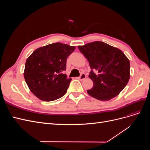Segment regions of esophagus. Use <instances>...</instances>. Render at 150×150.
Listing matches in <instances>:
<instances>
[{
	"label": "esophagus",
	"mask_w": 150,
	"mask_h": 150,
	"mask_svg": "<svg viewBox=\"0 0 150 150\" xmlns=\"http://www.w3.org/2000/svg\"><path fill=\"white\" fill-rule=\"evenodd\" d=\"M86 78V74H84V73H82V74H81V76L79 77L78 79H79L80 81H83V80H84Z\"/></svg>",
	"instance_id": "34e87169"
}]
</instances>
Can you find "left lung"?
Segmentation results:
<instances>
[{
	"mask_svg": "<svg viewBox=\"0 0 150 150\" xmlns=\"http://www.w3.org/2000/svg\"><path fill=\"white\" fill-rule=\"evenodd\" d=\"M87 59L91 71L89 78L93 87L88 90L92 97L108 101L118 95L130 78L129 61L120 49L101 41L79 46Z\"/></svg>",
	"mask_w": 150,
	"mask_h": 150,
	"instance_id": "1",
	"label": "left lung"
}]
</instances>
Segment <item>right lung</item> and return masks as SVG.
I'll use <instances>...</instances> for the list:
<instances>
[{
  "label": "right lung",
  "instance_id": "obj_1",
  "mask_svg": "<svg viewBox=\"0 0 150 150\" xmlns=\"http://www.w3.org/2000/svg\"><path fill=\"white\" fill-rule=\"evenodd\" d=\"M76 49L60 42L39 47L32 53L25 64L24 79L30 91L40 100L52 101L66 93L72 79L63 71L67 58Z\"/></svg>",
  "mask_w": 150,
  "mask_h": 150
}]
</instances>
